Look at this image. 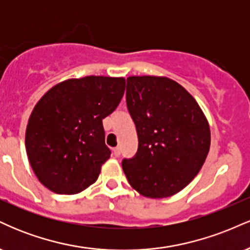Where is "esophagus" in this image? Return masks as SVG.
<instances>
[{"label":"esophagus","instance_id":"esophagus-1","mask_svg":"<svg viewBox=\"0 0 250 250\" xmlns=\"http://www.w3.org/2000/svg\"><path fill=\"white\" fill-rule=\"evenodd\" d=\"M113 155L115 157H119L120 155H121V149H120L119 147H116V148H114L113 149Z\"/></svg>","mask_w":250,"mask_h":250}]
</instances>
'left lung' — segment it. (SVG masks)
I'll use <instances>...</instances> for the list:
<instances>
[{
  "label": "left lung",
  "mask_w": 250,
  "mask_h": 250,
  "mask_svg": "<svg viewBox=\"0 0 250 250\" xmlns=\"http://www.w3.org/2000/svg\"><path fill=\"white\" fill-rule=\"evenodd\" d=\"M125 99L139 137L136 155L122 161L128 182L149 199L173 196L207 159V119L194 97L165 76H129Z\"/></svg>",
  "instance_id": "obj_1"
}]
</instances>
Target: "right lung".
Listing matches in <instances>:
<instances>
[{
    "label": "right lung",
    "mask_w": 250,
    "mask_h": 250,
    "mask_svg": "<svg viewBox=\"0 0 250 250\" xmlns=\"http://www.w3.org/2000/svg\"><path fill=\"white\" fill-rule=\"evenodd\" d=\"M125 89L123 77L85 76L57 83L36 103L25 149L44 187L71 195L95 182L110 157L102 120L117 108Z\"/></svg>",
    "instance_id": "obj_1"
}]
</instances>
